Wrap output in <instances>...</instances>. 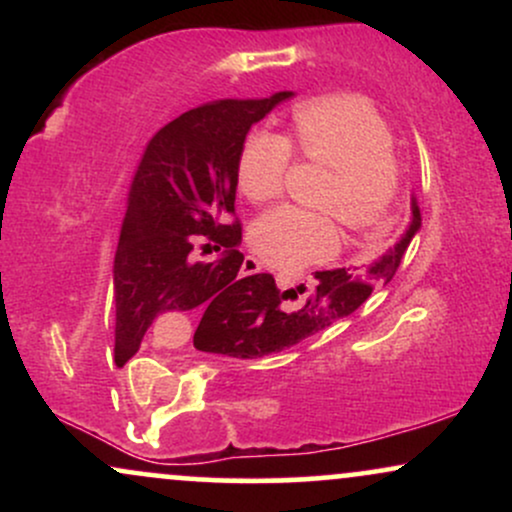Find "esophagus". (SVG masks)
<instances>
[{
  "instance_id": "34e87169",
  "label": "esophagus",
  "mask_w": 512,
  "mask_h": 512,
  "mask_svg": "<svg viewBox=\"0 0 512 512\" xmlns=\"http://www.w3.org/2000/svg\"><path fill=\"white\" fill-rule=\"evenodd\" d=\"M257 272H262V262L248 255L243 260V274H257Z\"/></svg>"
}]
</instances>
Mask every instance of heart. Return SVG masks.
<instances>
[{
    "mask_svg": "<svg viewBox=\"0 0 512 512\" xmlns=\"http://www.w3.org/2000/svg\"><path fill=\"white\" fill-rule=\"evenodd\" d=\"M293 142L310 161L332 168L317 204L349 228L383 221L397 190L392 134L380 115L358 98H322L293 113ZM291 163V144L274 129H255L238 158L240 190L252 202L281 195ZM332 216L281 204L257 219L252 248L279 267L322 260L337 248Z\"/></svg>",
    "mask_w": 512,
    "mask_h": 512,
    "instance_id": "obj_1",
    "label": "heart"
}]
</instances>
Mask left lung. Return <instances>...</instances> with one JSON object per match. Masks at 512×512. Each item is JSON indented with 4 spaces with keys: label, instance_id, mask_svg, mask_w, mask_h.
<instances>
[{
    "label": "left lung",
    "instance_id": "8db88e82",
    "mask_svg": "<svg viewBox=\"0 0 512 512\" xmlns=\"http://www.w3.org/2000/svg\"><path fill=\"white\" fill-rule=\"evenodd\" d=\"M419 228L421 209L416 197H411V219L397 243L363 267L315 272L313 291L298 310H286L281 305L289 291L279 293L274 276H260L240 301L202 317L195 332V349L231 358H260L279 354L310 334L327 330L361 308L373 286L390 284Z\"/></svg>",
    "mask_w": 512,
    "mask_h": 512
}]
</instances>
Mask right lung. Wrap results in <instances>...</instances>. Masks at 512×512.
<instances>
[{
	"label": "right lung",
	"mask_w": 512,
	"mask_h": 512,
	"mask_svg": "<svg viewBox=\"0 0 512 512\" xmlns=\"http://www.w3.org/2000/svg\"><path fill=\"white\" fill-rule=\"evenodd\" d=\"M293 91L269 98H223L187 110L158 129L132 180L113 264L115 363L139 351L156 317L202 305L204 315L240 301L252 274L240 279V223L226 226L238 190V158L250 127ZM199 239L226 247L221 258L195 263Z\"/></svg>",
	"instance_id": "obj_1"
}]
</instances>
